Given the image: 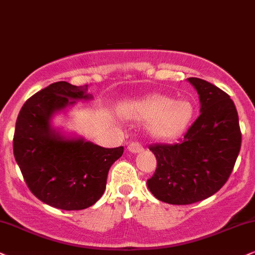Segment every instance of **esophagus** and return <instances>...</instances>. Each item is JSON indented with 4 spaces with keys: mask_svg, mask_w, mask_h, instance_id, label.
<instances>
[{
    "mask_svg": "<svg viewBox=\"0 0 255 255\" xmlns=\"http://www.w3.org/2000/svg\"><path fill=\"white\" fill-rule=\"evenodd\" d=\"M127 149H128V151H130V153H140V151H142L143 148L140 143L131 142L130 144H128Z\"/></svg>",
    "mask_w": 255,
    "mask_h": 255,
    "instance_id": "obj_1",
    "label": "esophagus"
}]
</instances>
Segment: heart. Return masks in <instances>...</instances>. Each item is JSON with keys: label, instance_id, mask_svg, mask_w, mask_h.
<instances>
[{"label": "heart", "instance_id": "obj_1", "mask_svg": "<svg viewBox=\"0 0 255 255\" xmlns=\"http://www.w3.org/2000/svg\"><path fill=\"white\" fill-rule=\"evenodd\" d=\"M130 114L148 122V133L157 140H172L179 136L193 117L191 102L172 96L154 94L136 100L130 105Z\"/></svg>", "mask_w": 255, "mask_h": 255}]
</instances>
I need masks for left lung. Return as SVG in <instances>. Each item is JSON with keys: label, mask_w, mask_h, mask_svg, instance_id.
Listing matches in <instances>:
<instances>
[{"label": "left lung", "mask_w": 255, "mask_h": 255, "mask_svg": "<svg viewBox=\"0 0 255 255\" xmlns=\"http://www.w3.org/2000/svg\"><path fill=\"white\" fill-rule=\"evenodd\" d=\"M199 94L200 115L181 140L154 143L151 194L170 205H191L215 194L230 178L241 147L237 108L230 95L205 80L187 79Z\"/></svg>", "instance_id": "left-lung-1"}]
</instances>
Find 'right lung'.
<instances>
[{
    "label": "right lung",
    "instance_id": "add662e5",
    "mask_svg": "<svg viewBox=\"0 0 255 255\" xmlns=\"http://www.w3.org/2000/svg\"><path fill=\"white\" fill-rule=\"evenodd\" d=\"M88 86L51 83L28 99L16 120L14 156L30 192L44 204L80 211L105 193L109 168L124 147L104 148L83 137H69L51 126L57 113L77 100H90Z\"/></svg>",
    "mask_w": 255,
    "mask_h": 255
}]
</instances>
